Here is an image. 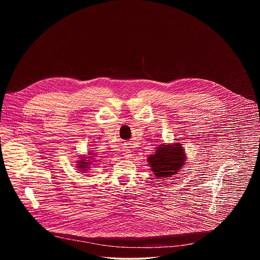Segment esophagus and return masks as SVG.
Masks as SVG:
<instances>
[{
    "mask_svg": "<svg viewBox=\"0 0 260 260\" xmlns=\"http://www.w3.org/2000/svg\"><path fill=\"white\" fill-rule=\"evenodd\" d=\"M124 156L125 158H132V151L129 149H125L124 150Z\"/></svg>",
    "mask_w": 260,
    "mask_h": 260,
    "instance_id": "obj_1",
    "label": "esophagus"
}]
</instances>
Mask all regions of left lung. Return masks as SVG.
<instances>
[{
    "mask_svg": "<svg viewBox=\"0 0 260 260\" xmlns=\"http://www.w3.org/2000/svg\"><path fill=\"white\" fill-rule=\"evenodd\" d=\"M151 171L156 177L167 178L176 174L182 169L186 161V155L182 144H161L157 147L154 155L147 159Z\"/></svg>",
    "mask_w": 260,
    "mask_h": 260,
    "instance_id": "8db88e82",
    "label": "left lung"
}]
</instances>
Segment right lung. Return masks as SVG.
Segmentation results:
<instances>
[{"instance_id": "right-lung-1", "label": "right lung", "mask_w": 260, "mask_h": 260, "mask_svg": "<svg viewBox=\"0 0 260 260\" xmlns=\"http://www.w3.org/2000/svg\"><path fill=\"white\" fill-rule=\"evenodd\" d=\"M88 155H91V153L90 154H88ZM90 158V156L89 157H87V159H89ZM83 160H80V161H78V169H80V171H82V172H87V169L89 168V165L91 164L90 161H88V160H85L86 158H82Z\"/></svg>"}]
</instances>
